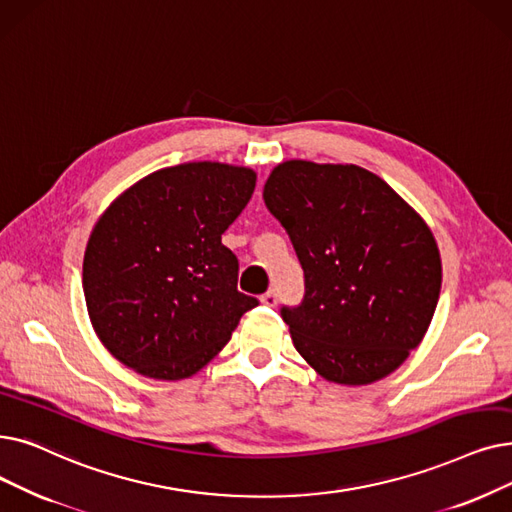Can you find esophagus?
Here are the masks:
<instances>
[{"mask_svg":"<svg viewBox=\"0 0 512 512\" xmlns=\"http://www.w3.org/2000/svg\"><path fill=\"white\" fill-rule=\"evenodd\" d=\"M261 303H263V305H268V307H276V303H278V295H276L274 291L263 293V295H261Z\"/></svg>","mask_w":512,"mask_h":512,"instance_id":"34e87169","label":"esophagus"}]
</instances>
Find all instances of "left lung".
Wrapping results in <instances>:
<instances>
[{
    "label": "left lung",
    "instance_id": "obj_1",
    "mask_svg": "<svg viewBox=\"0 0 512 512\" xmlns=\"http://www.w3.org/2000/svg\"><path fill=\"white\" fill-rule=\"evenodd\" d=\"M305 276L282 305L297 351L326 381L368 385L418 347L435 314L441 259L420 215L358 165L286 161L263 188Z\"/></svg>",
    "mask_w": 512,
    "mask_h": 512
}]
</instances>
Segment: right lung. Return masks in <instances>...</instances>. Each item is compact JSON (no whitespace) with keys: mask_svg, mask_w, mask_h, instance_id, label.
Instances as JSON below:
<instances>
[{"mask_svg":"<svg viewBox=\"0 0 512 512\" xmlns=\"http://www.w3.org/2000/svg\"><path fill=\"white\" fill-rule=\"evenodd\" d=\"M255 173L221 163L154 171L96 224L83 291L104 347L150 379L180 381L221 351L244 311L238 257L221 234L247 207Z\"/></svg>","mask_w":512,"mask_h":512,"instance_id":"obj_1","label":"right lung"}]
</instances>
